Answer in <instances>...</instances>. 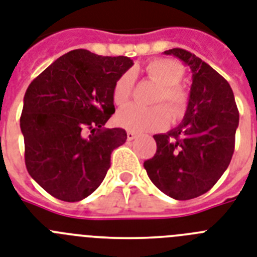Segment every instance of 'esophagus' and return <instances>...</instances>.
<instances>
[{
    "mask_svg": "<svg viewBox=\"0 0 257 257\" xmlns=\"http://www.w3.org/2000/svg\"><path fill=\"white\" fill-rule=\"evenodd\" d=\"M126 137H128L129 141H132V140H135L137 137V135L135 132H126Z\"/></svg>",
    "mask_w": 257,
    "mask_h": 257,
    "instance_id": "esophagus-1",
    "label": "esophagus"
}]
</instances>
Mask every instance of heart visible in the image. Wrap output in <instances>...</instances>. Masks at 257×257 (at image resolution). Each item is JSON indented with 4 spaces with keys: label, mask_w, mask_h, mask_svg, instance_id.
<instances>
[{
    "label": "heart",
    "mask_w": 257,
    "mask_h": 257,
    "mask_svg": "<svg viewBox=\"0 0 257 257\" xmlns=\"http://www.w3.org/2000/svg\"><path fill=\"white\" fill-rule=\"evenodd\" d=\"M146 74L159 85L157 102H163L172 115L182 113L185 107V94L179 86L184 77L182 64L171 59H157L150 61L145 68ZM133 77L131 73H124L116 81L112 91L115 104L122 105L128 102L132 94ZM169 122V116L161 105L153 108H144L136 104L126 105L116 115V124L129 132H149L163 129Z\"/></svg>",
    "instance_id": "obj_1"
}]
</instances>
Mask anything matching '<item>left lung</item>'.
I'll use <instances>...</instances> for the list:
<instances>
[{"instance_id":"1","label":"left lung","mask_w":257,"mask_h":257,"mask_svg":"<svg viewBox=\"0 0 257 257\" xmlns=\"http://www.w3.org/2000/svg\"><path fill=\"white\" fill-rule=\"evenodd\" d=\"M163 53L191 69V91L182 122L154 136L157 153L144 167L163 193L189 200L206 193L230 165L239 112L228 82L212 66L182 48Z\"/></svg>"}]
</instances>
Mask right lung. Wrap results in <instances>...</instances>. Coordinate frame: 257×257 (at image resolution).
Wrapping results in <instances>:
<instances>
[{
  "label": "right lung",
  "instance_id": "1",
  "mask_svg": "<svg viewBox=\"0 0 257 257\" xmlns=\"http://www.w3.org/2000/svg\"><path fill=\"white\" fill-rule=\"evenodd\" d=\"M132 65L125 56L75 49L30 83L21 116L26 167L53 197L81 201L105 178L126 132L103 125L115 113L113 86Z\"/></svg>",
  "mask_w": 257,
  "mask_h": 257
}]
</instances>
